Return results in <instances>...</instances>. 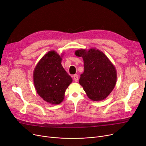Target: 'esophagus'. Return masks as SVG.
Masks as SVG:
<instances>
[{"label": "esophagus", "instance_id": "esophagus-1", "mask_svg": "<svg viewBox=\"0 0 146 146\" xmlns=\"http://www.w3.org/2000/svg\"><path fill=\"white\" fill-rule=\"evenodd\" d=\"M73 78H74V80L75 82H77V81H78V75H76V74L74 75Z\"/></svg>", "mask_w": 146, "mask_h": 146}]
</instances>
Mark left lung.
Wrapping results in <instances>:
<instances>
[{
    "instance_id": "8db88e82",
    "label": "left lung",
    "mask_w": 146,
    "mask_h": 146,
    "mask_svg": "<svg viewBox=\"0 0 146 146\" xmlns=\"http://www.w3.org/2000/svg\"><path fill=\"white\" fill-rule=\"evenodd\" d=\"M75 54L84 60V72L81 75L79 83L88 97L93 101L106 99L113 91L117 81L113 64L102 51L96 48L78 50Z\"/></svg>"
}]
</instances>
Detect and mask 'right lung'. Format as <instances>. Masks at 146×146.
I'll list each match as a JSON object with an SVG mask.
<instances>
[{
	"instance_id": "1",
	"label": "right lung",
	"mask_w": 146,
	"mask_h": 146,
	"mask_svg": "<svg viewBox=\"0 0 146 146\" xmlns=\"http://www.w3.org/2000/svg\"><path fill=\"white\" fill-rule=\"evenodd\" d=\"M52 50L45 54L33 71V81L37 93L45 101L58 105L64 99L67 88L72 82L61 65L62 57Z\"/></svg>"
}]
</instances>
